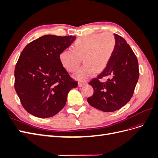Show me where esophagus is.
<instances>
[{
    "instance_id": "obj_1",
    "label": "esophagus",
    "mask_w": 158,
    "mask_h": 158,
    "mask_svg": "<svg viewBox=\"0 0 158 158\" xmlns=\"http://www.w3.org/2000/svg\"><path fill=\"white\" fill-rule=\"evenodd\" d=\"M87 84V82H84V83H82V82H78V86L79 87H82L84 86V85Z\"/></svg>"
}]
</instances>
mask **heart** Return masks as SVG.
<instances>
[{"label":"heart","mask_w":158,"mask_h":158,"mask_svg":"<svg viewBox=\"0 0 158 158\" xmlns=\"http://www.w3.org/2000/svg\"><path fill=\"white\" fill-rule=\"evenodd\" d=\"M116 40L110 32L94 33L80 37L74 44V49L60 52L61 64L69 73L78 69L83 59L85 64L74 75L80 82H85L95 74L106 69L115 49Z\"/></svg>","instance_id":"1"}]
</instances>
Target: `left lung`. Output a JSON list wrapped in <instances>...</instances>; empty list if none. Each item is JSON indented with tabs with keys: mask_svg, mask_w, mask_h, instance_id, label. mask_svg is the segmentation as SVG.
Here are the masks:
<instances>
[{
	"mask_svg": "<svg viewBox=\"0 0 158 158\" xmlns=\"http://www.w3.org/2000/svg\"><path fill=\"white\" fill-rule=\"evenodd\" d=\"M115 49L106 69L89 83L94 88L88 103L104 112H113L126 105L132 97L139 78L136 56L125 40L114 33ZM105 76L110 78L106 83L99 79Z\"/></svg>",
	"mask_w": 158,
	"mask_h": 158,
	"instance_id": "left-lung-1",
	"label": "left lung"
}]
</instances>
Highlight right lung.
Here are the masks:
<instances>
[{
    "label": "right lung",
    "mask_w": 158,
    "mask_h": 158,
    "mask_svg": "<svg viewBox=\"0 0 158 158\" xmlns=\"http://www.w3.org/2000/svg\"><path fill=\"white\" fill-rule=\"evenodd\" d=\"M75 39L45 35L23 49L14 70V88L22 106L32 115H55L64 107L69 91L77 87L59 59L60 52Z\"/></svg>",
    "instance_id": "right-lung-1"
}]
</instances>
